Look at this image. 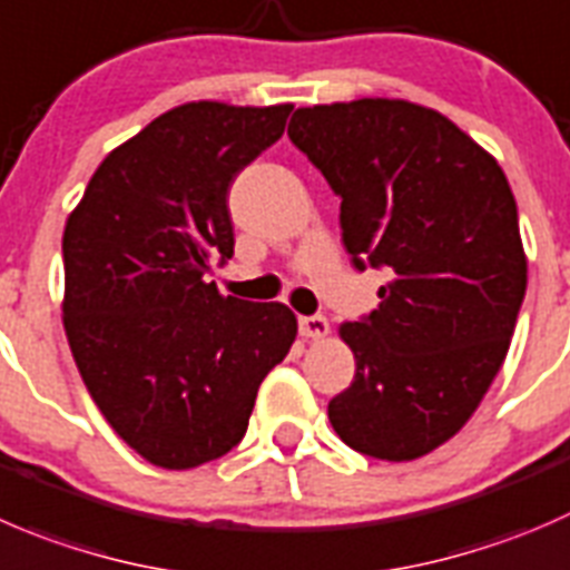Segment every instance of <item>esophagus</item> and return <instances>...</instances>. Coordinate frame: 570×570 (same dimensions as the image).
Listing matches in <instances>:
<instances>
[{"label": "esophagus", "instance_id": "1", "mask_svg": "<svg viewBox=\"0 0 570 570\" xmlns=\"http://www.w3.org/2000/svg\"><path fill=\"white\" fill-rule=\"evenodd\" d=\"M297 328L306 340H323L328 334V320L323 314H306V317L297 320Z\"/></svg>", "mask_w": 570, "mask_h": 570}]
</instances>
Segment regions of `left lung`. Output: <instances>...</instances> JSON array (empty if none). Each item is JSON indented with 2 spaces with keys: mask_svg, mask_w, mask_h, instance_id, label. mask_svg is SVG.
<instances>
[{
  "mask_svg": "<svg viewBox=\"0 0 570 570\" xmlns=\"http://www.w3.org/2000/svg\"><path fill=\"white\" fill-rule=\"evenodd\" d=\"M286 132L340 197L353 267L390 273L379 308L340 325L356 375L331 425L358 454L417 460L471 420L510 351L527 256L507 175L403 99L297 108Z\"/></svg>",
  "mask_w": 570,
  "mask_h": 570,
  "instance_id": "obj_1",
  "label": "left lung"
}]
</instances>
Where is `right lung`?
I'll return each mask as SVG.
<instances>
[{"mask_svg": "<svg viewBox=\"0 0 570 570\" xmlns=\"http://www.w3.org/2000/svg\"><path fill=\"white\" fill-rule=\"evenodd\" d=\"M292 105L189 102L116 147L63 230V328L94 403L147 462L189 471L247 432L264 375L297 320L284 303L223 297L234 256L228 191L284 136Z\"/></svg>", "mask_w": 570, "mask_h": 570, "instance_id": "add662e5", "label": "right lung"}]
</instances>
